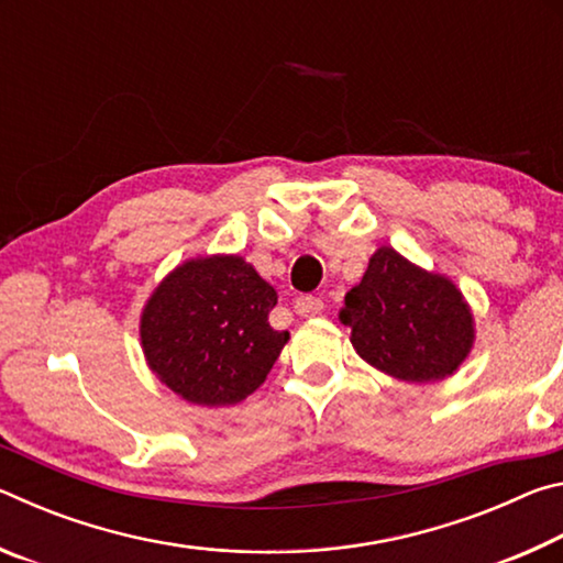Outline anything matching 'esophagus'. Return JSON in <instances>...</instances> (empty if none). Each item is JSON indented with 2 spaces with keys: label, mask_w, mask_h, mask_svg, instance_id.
<instances>
[{
  "label": "esophagus",
  "mask_w": 563,
  "mask_h": 563,
  "mask_svg": "<svg viewBox=\"0 0 563 563\" xmlns=\"http://www.w3.org/2000/svg\"><path fill=\"white\" fill-rule=\"evenodd\" d=\"M295 310H298L305 318L320 316V312L325 310V302H322V298H318V295H305V298L295 300Z\"/></svg>",
  "instance_id": "esophagus-1"
}]
</instances>
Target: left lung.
<instances>
[{"instance_id": "1", "label": "left lung", "mask_w": 563, "mask_h": 563, "mask_svg": "<svg viewBox=\"0 0 563 563\" xmlns=\"http://www.w3.org/2000/svg\"><path fill=\"white\" fill-rule=\"evenodd\" d=\"M340 320L352 330V347L362 360L407 383L452 375L474 340L462 292L387 245L345 295Z\"/></svg>"}]
</instances>
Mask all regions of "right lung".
Wrapping results in <instances>:
<instances>
[{
    "mask_svg": "<svg viewBox=\"0 0 563 563\" xmlns=\"http://www.w3.org/2000/svg\"><path fill=\"white\" fill-rule=\"evenodd\" d=\"M278 292L238 255L188 261L158 285L141 342L161 383L194 405H233L263 385L288 342L268 316Z\"/></svg>",
    "mask_w": 563,
    "mask_h": 563,
    "instance_id": "right-lung-1",
    "label": "right lung"
}]
</instances>
